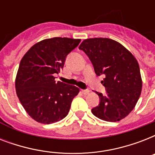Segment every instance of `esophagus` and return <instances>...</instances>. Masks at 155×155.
<instances>
[{
	"label": "esophagus",
	"mask_w": 155,
	"mask_h": 155,
	"mask_svg": "<svg viewBox=\"0 0 155 155\" xmlns=\"http://www.w3.org/2000/svg\"><path fill=\"white\" fill-rule=\"evenodd\" d=\"M81 92H82L84 95H87L90 92L89 90H81Z\"/></svg>",
	"instance_id": "esophagus-1"
}]
</instances>
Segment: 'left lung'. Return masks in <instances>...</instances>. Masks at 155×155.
Instances as JSON below:
<instances>
[{"mask_svg":"<svg viewBox=\"0 0 155 155\" xmlns=\"http://www.w3.org/2000/svg\"><path fill=\"white\" fill-rule=\"evenodd\" d=\"M79 49L88 56L97 75H104L101 84L106 95L97 92L101 101L92 109V114L109 122L125 118L134 109L142 92L137 59L120 43L107 38L84 40Z\"/></svg>","mask_w":155,"mask_h":155,"instance_id":"8db88e82","label":"left lung"}]
</instances>
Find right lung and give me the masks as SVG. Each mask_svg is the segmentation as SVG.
I'll return each mask as SVG.
<instances>
[{
    "label": "right lung",
    "instance_id": "obj_1",
    "mask_svg": "<svg viewBox=\"0 0 155 155\" xmlns=\"http://www.w3.org/2000/svg\"><path fill=\"white\" fill-rule=\"evenodd\" d=\"M80 39L52 38L37 42L23 56L15 80L16 92L26 113L42 124H52L65 117L80 89L55 81L66 57Z\"/></svg>",
    "mask_w": 155,
    "mask_h": 155
}]
</instances>
